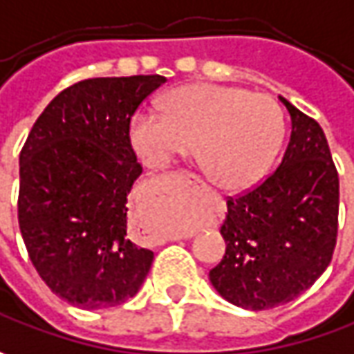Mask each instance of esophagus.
I'll return each mask as SVG.
<instances>
[{
	"label": "esophagus",
	"instance_id": "1",
	"mask_svg": "<svg viewBox=\"0 0 354 354\" xmlns=\"http://www.w3.org/2000/svg\"><path fill=\"white\" fill-rule=\"evenodd\" d=\"M180 184H182V186H194L196 189H200L201 194H209V196H214L212 188H209V186H207L200 176H194V174H182V176H180Z\"/></svg>",
	"mask_w": 354,
	"mask_h": 354
}]
</instances>
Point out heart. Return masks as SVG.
<instances>
[{
	"label": "heart",
	"mask_w": 354,
	"mask_h": 354,
	"mask_svg": "<svg viewBox=\"0 0 354 354\" xmlns=\"http://www.w3.org/2000/svg\"><path fill=\"white\" fill-rule=\"evenodd\" d=\"M131 145L151 168H165L198 142L207 172L225 189L259 184L284 140V115L270 95L221 84H192L162 100V113L139 109Z\"/></svg>",
	"instance_id": "heart-1"
}]
</instances>
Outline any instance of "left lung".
Masks as SVG:
<instances>
[{
  "label": "left lung",
  "mask_w": 354,
  "mask_h": 354,
  "mask_svg": "<svg viewBox=\"0 0 354 354\" xmlns=\"http://www.w3.org/2000/svg\"><path fill=\"white\" fill-rule=\"evenodd\" d=\"M278 100L292 119L286 153L261 186L227 200L225 254L209 270L221 298L252 311L298 298L325 272L337 243L339 176L325 133Z\"/></svg>",
  "instance_id": "8db88e82"
}]
</instances>
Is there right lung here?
<instances>
[{"mask_svg": "<svg viewBox=\"0 0 354 354\" xmlns=\"http://www.w3.org/2000/svg\"><path fill=\"white\" fill-rule=\"evenodd\" d=\"M165 76L90 78L46 105L19 154V227L44 284L72 306L133 298L154 252L131 239L129 194L142 166L131 119Z\"/></svg>", "mask_w": 354, "mask_h": 354, "instance_id": "add662e5", "label": "right lung"}]
</instances>
